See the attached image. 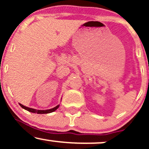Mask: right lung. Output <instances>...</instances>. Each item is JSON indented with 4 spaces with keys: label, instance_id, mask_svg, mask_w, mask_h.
<instances>
[{
    "label": "right lung",
    "instance_id": "add662e5",
    "mask_svg": "<svg viewBox=\"0 0 149 149\" xmlns=\"http://www.w3.org/2000/svg\"><path fill=\"white\" fill-rule=\"evenodd\" d=\"M20 107L22 108H23L24 109H25V110L28 111L29 112H31V113H38V114H43V113H52V112H54V111H56L57 109L59 108V105H57V107L52 108V109H47V110H36V109H31V108H29V107H25V106L22 105V104H19Z\"/></svg>",
    "mask_w": 149,
    "mask_h": 149
}]
</instances>
